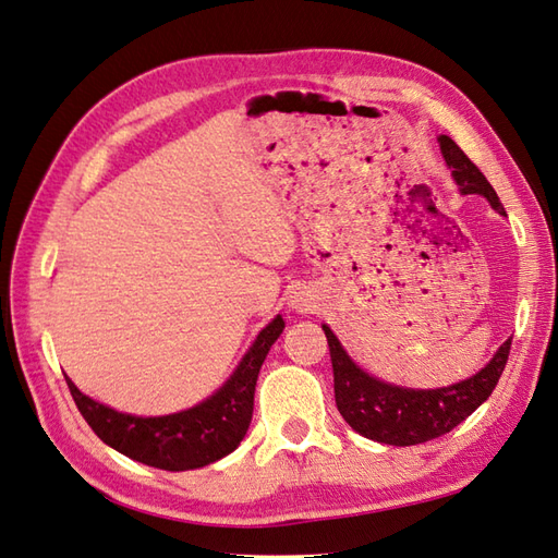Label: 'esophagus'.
I'll return each mask as SVG.
<instances>
[{"instance_id": "obj_1", "label": "esophagus", "mask_w": 558, "mask_h": 558, "mask_svg": "<svg viewBox=\"0 0 558 558\" xmlns=\"http://www.w3.org/2000/svg\"><path fill=\"white\" fill-rule=\"evenodd\" d=\"M295 310H301V312L307 310V303L305 301H295Z\"/></svg>"}]
</instances>
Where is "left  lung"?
Here are the masks:
<instances>
[{
  "label": "left lung",
  "mask_w": 558,
  "mask_h": 558,
  "mask_svg": "<svg viewBox=\"0 0 558 558\" xmlns=\"http://www.w3.org/2000/svg\"><path fill=\"white\" fill-rule=\"evenodd\" d=\"M438 142L442 158L450 166L454 182L459 184V192L481 194L490 201V206L499 215H507L493 184L475 168V162L447 134H440ZM322 329L331 352L338 412L360 436L398 447L440 438L459 426L466 416H471L490 398L501 372H505L511 350L509 338V341L499 345L495 357L478 374L466 378V381L436 390H414L378 381V378L369 376L350 360L329 326L324 324Z\"/></svg>",
  "instance_id": "8db88e82"
}]
</instances>
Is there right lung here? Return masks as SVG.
Wrapping results in <instances>:
<instances>
[{
	"mask_svg": "<svg viewBox=\"0 0 558 558\" xmlns=\"http://www.w3.org/2000/svg\"><path fill=\"white\" fill-rule=\"evenodd\" d=\"M281 331L283 319L277 315L257 333L236 372L215 396L192 410L168 416H132L116 412L80 392L71 378L65 381L80 414L85 416L92 430L120 454L162 471L201 469L234 452L246 436L253 416L257 374Z\"/></svg>",
	"mask_w": 558,
	"mask_h": 558,
	"instance_id": "1",
	"label": "right lung"
}]
</instances>
